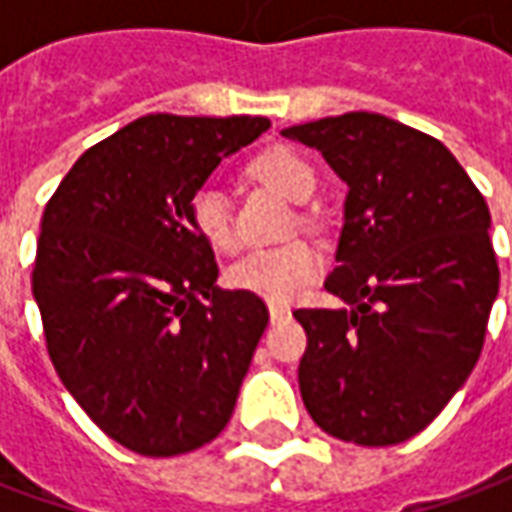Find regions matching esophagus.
Returning a JSON list of instances; mask_svg holds the SVG:
<instances>
[{"label":"esophagus","mask_w":512,"mask_h":512,"mask_svg":"<svg viewBox=\"0 0 512 512\" xmlns=\"http://www.w3.org/2000/svg\"><path fill=\"white\" fill-rule=\"evenodd\" d=\"M268 315H271V323L285 321V318L290 315V307H285V304H277V301H271V304H268Z\"/></svg>","instance_id":"34e87169"}]
</instances>
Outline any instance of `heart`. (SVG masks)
<instances>
[{
	"mask_svg": "<svg viewBox=\"0 0 512 512\" xmlns=\"http://www.w3.org/2000/svg\"><path fill=\"white\" fill-rule=\"evenodd\" d=\"M252 178L282 191L293 202H304L315 191V169L304 156L290 147H271L249 164ZM189 219L194 233L200 235L213 252H230L235 246L230 205L222 189L200 186L191 194ZM321 271V255L304 241L255 249L230 268V285L257 293L268 301H290L310 285Z\"/></svg>",
	"mask_w": 512,
	"mask_h": 512,
	"instance_id": "1",
	"label": "heart"
}]
</instances>
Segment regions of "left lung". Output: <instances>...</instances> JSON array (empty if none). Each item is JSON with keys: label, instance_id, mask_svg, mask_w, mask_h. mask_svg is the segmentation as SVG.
<instances>
[{"label": "left lung", "instance_id": "left-lung-1", "mask_svg": "<svg viewBox=\"0 0 512 512\" xmlns=\"http://www.w3.org/2000/svg\"><path fill=\"white\" fill-rule=\"evenodd\" d=\"M348 186L337 310H296L307 332L304 406L334 439L386 447L417 436L466 384L499 293L491 213L439 139L376 112L282 131Z\"/></svg>", "mask_w": 512, "mask_h": 512}]
</instances>
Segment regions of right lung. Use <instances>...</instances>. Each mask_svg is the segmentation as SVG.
I'll return each mask as SVG.
<instances>
[{"instance_id":"right-lung-1","label":"right lung","mask_w":512,"mask_h":512,"mask_svg":"<svg viewBox=\"0 0 512 512\" xmlns=\"http://www.w3.org/2000/svg\"><path fill=\"white\" fill-rule=\"evenodd\" d=\"M268 128L266 117H139L90 147L43 211L32 296L54 370L139 455L197 450L233 417L268 310L249 290L216 288L189 202Z\"/></svg>"}]
</instances>
